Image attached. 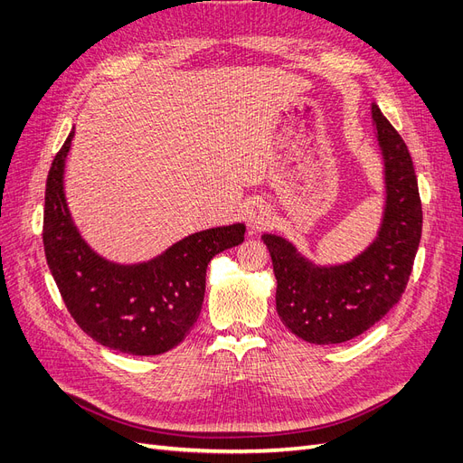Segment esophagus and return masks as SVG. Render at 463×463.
<instances>
[{
    "mask_svg": "<svg viewBox=\"0 0 463 463\" xmlns=\"http://www.w3.org/2000/svg\"><path fill=\"white\" fill-rule=\"evenodd\" d=\"M249 222L253 223L255 228H260V226H266V222H269V214H266V210L262 206H257L253 213H250L249 216Z\"/></svg>",
    "mask_w": 463,
    "mask_h": 463,
    "instance_id": "obj_1",
    "label": "esophagus"
}]
</instances>
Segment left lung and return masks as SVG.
<instances>
[{"instance_id":"1","label":"left lung","mask_w":463,"mask_h":463,"mask_svg":"<svg viewBox=\"0 0 463 463\" xmlns=\"http://www.w3.org/2000/svg\"><path fill=\"white\" fill-rule=\"evenodd\" d=\"M373 118L386 165V213L365 253L340 266H313L282 237L262 235L278 279V317L309 344H342L369 330L400 301L413 270L423 228L413 160L374 104Z\"/></svg>"}]
</instances>
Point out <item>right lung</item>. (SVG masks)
<instances>
[{
    "instance_id": "right-lung-1",
    "label": "right lung",
    "mask_w": 463,
    "mask_h": 463,
    "mask_svg": "<svg viewBox=\"0 0 463 463\" xmlns=\"http://www.w3.org/2000/svg\"><path fill=\"white\" fill-rule=\"evenodd\" d=\"M75 131L55 154L46 179L44 241L50 272L82 332L129 355H158L184 342L197 322L214 255L245 240L243 223L185 237L146 264H111L80 240L63 197V165Z\"/></svg>"
}]
</instances>
